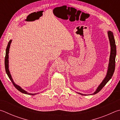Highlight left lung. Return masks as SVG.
I'll return each mask as SVG.
<instances>
[{
  "label": "left lung",
  "mask_w": 120,
  "mask_h": 120,
  "mask_svg": "<svg viewBox=\"0 0 120 120\" xmlns=\"http://www.w3.org/2000/svg\"><path fill=\"white\" fill-rule=\"evenodd\" d=\"M108 34L110 44L111 47V52H110V56L109 59V66L108 68L107 73L105 77L104 78L102 82L100 83L99 86L97 89L96 91L90 95H93L97 94L101 89L105 86V85L107 83V82L111 79L112 77L113 76V73L115 70V57H116V45H115V39L113 36V34L112 31H108ZM78 94H80L82 95H87V94H82L79 92H77ZM89 95V94H88Z\"/></svg>",
  "instance_id": "8db88e82"
}]
</instances>
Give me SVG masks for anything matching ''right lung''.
Segmentation results:
<instances>
[{"instance_id":"obj_1","label":"right lung","mask_w":120,"mask_h":120,"mask_svg":"<svg viewBox=\"0 0 120 120\" xmlns=\"http://www.w3.org/2000/svg\"><path fill=\"white\" fill-rule=\"evenodd\" d=\"M11 41H12V40H10L9 41L8 45H7V48H6V50L5 66V70H6V73L7 74L10 80H11V81L12 82V84H14V86H15V88H16L17 90L20 91V92H21V93H24V94H28V95H34L37 94V93H30L27 92V91L21 88L20 86L15 83L14 81V80H13V79H12V77H11V74H10V72L9 71V60H8L9 59L8 54H9V49H10V47L11 43Z\"/></svg>"}]
</instances>
